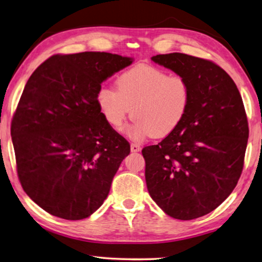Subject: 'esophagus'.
Masks as SVG:
<instances>
[{
	"label": "esophagus",
	"mask_w": 262,
	"mask_h": 262,
	"mask_svg": "<svg viewBox=\"0 0 262 262\" xmlns=\"http://www.w3.org/2000/svg\"><path fill=\"white\" fill-rule=\"evenodd\" d=\"M130 150H132V152H139L141 150V146L139 144H136V143H132L130 144Z\"/></svg>",
	"instance_id": "obj_1"
}]
</instances>
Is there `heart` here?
<instances>
[{
	"instance_id": "b5f03b06",
	"label": "heart",
	"mask_w": 262,
	"mask_h": 262,
	"mask_svg": "<svg viewBox=\"0 0 262 262\" xmlns=\"http://www.w3.org/2000/svg\"><path fill=\"white\" fill-rule=\"evenodd\" d=\"M117 90L102 85L97 104L106 122L120 130L127 118L134 119L127 134L136 142L165 137L181 125L191 103V85L183 75L140 64L118 75Z\"/></svg>"
}]
</instances>
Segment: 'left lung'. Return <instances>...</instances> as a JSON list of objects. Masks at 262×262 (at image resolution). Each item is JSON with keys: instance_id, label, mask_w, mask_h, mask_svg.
<instances>
[{"instance_id": "8db88e82", "label": "left lung", "mask_w": 262, "mask_h": 262, "mask_svg": "<svg viewBox=\"0 0 262 262\" xmlns=\"http://www.w3.org/2000/svg\"><path fill=\"white\" fill-rule=\"evenodd\" d=\"M152 60L187 78L192 95L177 129L142 150L147 191L167 215L192 220L215 210L241 178L249 139L243 99L212 60L181 52Z\"/></svg>"}]
</instances>
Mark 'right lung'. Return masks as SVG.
Listing matches in <instances>:
<instances>
[{"label": "right lung", "mask_w": 262, "mask_h": 262, "mask_svg": "<svg viewBox=\"0 0 262 262\" xmlns=\"http://www.w3.org/2000/svg\"><path fill=\"white\" fill-rule=\"evenodd\" d=\"M132 61L97 51L54 55L28 79L11 121L17 174L51 215L81 220L107 197L130 145L104 119L97 92Z\"/></svg>", "instance_id": "1"}]
</instances>
